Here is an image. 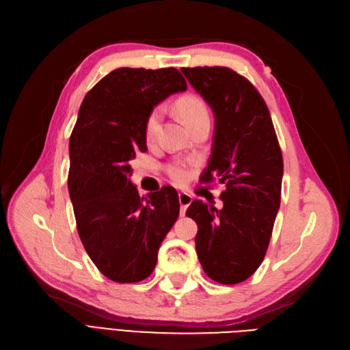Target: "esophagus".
Returning <instances> with one entry per match:
<instances>
[{"mask_svg":"<svg viewBox=\"0 0 350 350\" xmlns=\"http://www.w3.org/2000/svg\"><path fill=\"white\" fill-rule=\"evenodd\" d=\"M178 200H179V204H181V215H185V210L188 208V206H189V204H191L193 197L189 196L188 193L181 191V193L178 194Z\"/></svg>","mask_w":350,"mask_h":350,"instance_id":"1","label":"esophagus"}]
</instances>
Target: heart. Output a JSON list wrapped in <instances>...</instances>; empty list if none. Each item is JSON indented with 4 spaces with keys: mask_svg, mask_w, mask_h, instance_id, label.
Wrapping results in <instances>:
<instances>
[{
    "mask_svg": "<svg viewBox=\"0 0 350 350\" xmlns=\"http://www.w3.org/2000/svg\"><path fill=\"white\" fill-rule=\"evenodd\" d=\"M176 109L179 115L183 116V120L191 126L197 125L198 122L208 121V111L207 107L204 105L203 100H200L196 96H184L181 99H178L176 102ZM162 121V108H153L149 115L146 116L144 121V137L147 142H152L157 131L159 126H161ZM167 174L171 176L174 181L176 183H183L187 179V169L183 163H174L167 167Z\"/></svg>",
    "mask_w": 350,
    "mask_h": 350,
    "instance_id": "heart-1",
    "label": "heart"
}]
</instances>
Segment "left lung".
Listing matches in <instances>:
<instances>
[{
    "instance_id": "1",
    "label": "left lung",
    "mask_w": 350,
    "mask_h": 350,
    "mask_svg": "<svg viewBox=\"0 0 350 350\" xmlns=\"http://www.w3.org/2000/svg\"><path fill=\"white\" fill-rule=\"evenodd\" d=\"M215 113V139L200 181L225 184L220 210L194 200L196 251L204 273L224 284L252 276L267 252L280 207L283 157L266 102L228 67L181 68Z\"/></svg>"
}]
</instances>
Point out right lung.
Wrapping results in <instances>:
<instances>
[{
    "label": "right lung",
    "mask_w": 350,
    "mask_h": 350,
    "mask_svg": "<svg viewBox=\"0 0 350 350\" xmlns=\"http://www.w3.org/2000/svg\"><path fill=\"white\" fill-rule=\"evenodd\" d=\"M187 90L176 68H116L84 96L70 137L68 193L83 247L108 279L149 278L178 219L175 188L140 197L130 161L146 152L144 121L169 94Z\"/></svg>",
    "instance_id": "add662e5"
}]
</instances>
